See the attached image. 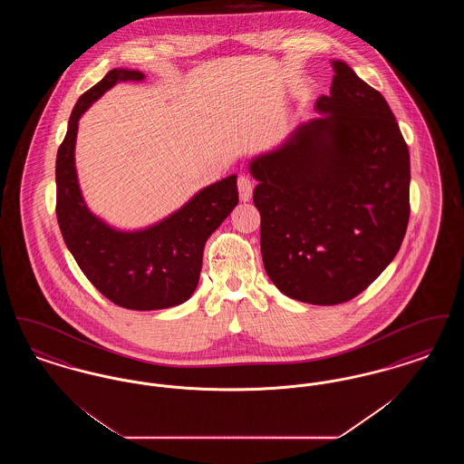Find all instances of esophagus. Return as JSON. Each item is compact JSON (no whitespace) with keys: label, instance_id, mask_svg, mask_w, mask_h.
<instances>
[{"label":"esophagus","instance_id":"1","mask_svg":"<svg viewBox=\"0 0 464 464\" xmlns=\"http://www.w3.org/2000/svg\"><path fill=\"white\" fill-rule=\"evenodd\" d=\"M252 191H254V182L252 179L246 176L238 177V193L242 201H248L252 198Z\"/></svg>","mask_w":464,"mask_h":464}]
</instances>
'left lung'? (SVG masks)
<instances>
[{
  "label": "left lung",
  "instance_id": "8db88e82",
  "mask_svg": "<svg viewBox=\"0 0 464 464\" xmlns=\"http://www.w3.org/2000/svg\"><path fill=\"white\" fill-rule=\"evenodd\" d=\"M331 95L275 151L257 156L254 205L266 273L282 294L332 306L393 261L409 216L411 158L384 97L343 61Z\"/></svg>",
  "mask_w": 464,
  "mask_h": 464
}]
</instances>
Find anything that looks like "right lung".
Instances as JSON below:
<instances>
[{
  "label": "right lung",
  "instance_id": "add662e5",
  "mask_svg": "<svg viewBox=\"0 0 464 464\" xmlns=\"http://www.w3.org/2000/svg\"><path fill=\"white\" fill-rule=\"evenodd\" d=\"M140 71L111 69L71 112L57 151V221L83 275L111 303L135 311L172 308L198 285L203 246L238 203L237 176L201 189L170 218L140 231H116L95 218L80 191L74 167L78 120L118 82H140Z\"/></svg>",
  "mask_w": 464,
  "mask_h": 464
}]
</instances>
